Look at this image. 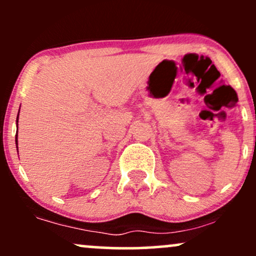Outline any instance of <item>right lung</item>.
<instances>
[{"label": "right lung", "mask_w": 256, "mask_h": 256, "mask_svg": "<svg viewBox=\"0 0 256 256\" xmlns=\"http://www.w3.org/2000/svg\"><path fill=\"white\" fill-rule=\"evenodd\" d=\"M16 146H18V140H16Z\"/></svg>", "instance_id": "1"}]
</instances>
